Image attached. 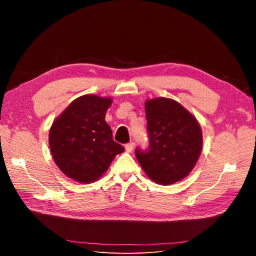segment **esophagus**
I'll use <instances>...</instances> for the list:
<instances>
[{
    "mask_svg": "<svg viewBox=\"0 0 256 256\" xmlns=\"http://www.w3.org/2000/svg\"><path fill=\"white\" fill-rule=\"evenodd\" d=\"M125 148H126V150H127L128 152H132V150L134 148V142L127 143V144L125 145Z\"/></svg>",
    "mask_w": 256,
    "mask_h": 256,
    "instance_id": "obj_1",
    "label": "esophagus"
}]
</instances>
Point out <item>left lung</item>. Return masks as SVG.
<instances>
[{
  "label": "left lung",
  "mask_w": 256,
  "mask_h": 256,
  "mask_svg": "<svg viewBox=\"0 0 256 256\" xmlns=\"http://www.w3.org/2000/svg\"><path fill=\"white\" fill-rule=\"evenodd\" d=\"M146 150L136 148V156L144 172L160 184L182 180L194 168L202 150V130L196 118L168 98L145 102Z\"/></svg>",
  "instance_id": "left-lung-1"
}]
</instances>
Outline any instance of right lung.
<instances>
[{
    "mask_svg": "<svg viewBox=\"0 0 256 256\" xmlns=\"http://www.w3.org/2000/svg\"><path fill=\"white\" fill-rule=\"evenodd\" d=\"M110 98L84 95L54 120L49 145L56 166L66 176L90 184L102 176L116 154L125 150L113 140L104 120Z\"/></svg>",
    "mask_w": 256,
    "mask_h": 256,
    "instance_id": "obj_1",
    "label": "right lung"
}]
</instances>
